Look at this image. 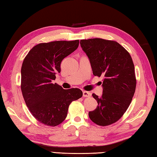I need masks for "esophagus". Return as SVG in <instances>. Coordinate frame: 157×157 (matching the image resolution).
<instances>
[{"instance_id": "34e87169", "label": "esophagus", "mask_w": 157, "mask_h": 157, "mask_svg": "<svg viewBox=\"0 0 157 157\" xmlns=\"http://www.w3.org/2000/svg\"><path fill=\"white\" fill-rule=\"evenodd\" d=\"M91 96V94L89 91H83V97H86V98H89Z\"/></svg>"}]
</instances>
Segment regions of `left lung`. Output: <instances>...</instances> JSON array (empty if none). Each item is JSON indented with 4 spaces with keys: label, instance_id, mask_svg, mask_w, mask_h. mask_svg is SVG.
Masks as SVG:
<instances>
[{
    "label": "left lung",
    "instance_id": "1",
    "mask_svg": "<svg viewBox=\"0 0 157 157\" xmlns=\"http://www.w3.org/2000/svg\"><path fill=\"white\" fill-rule=\"evenodd\" d=\"M80 45L89 58L93 74L104 76L102 95H92L98 106L89 111V116L98 125H109L123 116L134 96L136 84L134 63L129 53L116 41L82 39Z\"/></svg>",
    "mask_w": 157,
    "mask_h": 157
}]
</instances>
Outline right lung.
Listing matches in <instances>:
<instances>
[{"label": "right lung", "mask_w": 157, "mask_h": 157, "mask_svg": "<svg viewBox=\"0 0 157 157\" xmlns=\"http://www.w3.org/2000/svg\"><path fill=\"white\" fill-rule=\"evenodd\" d=\"M79 40L37 44L23 60L21 89L25 104L37 121L57 126L65 120L71 102L82 96L80 89H63L53 81L61 62L78 48Z\"/></svg>", "instance_id": "1"}]
</instances>
